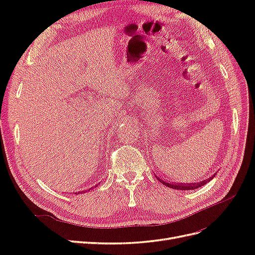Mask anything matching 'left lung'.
<instances>
[{
	"label": "left lung",
	"instance_id": "1",
	"mask_svg": "<svg viewBox=\"0 0 255 255\" xmlns=\"http://www.w3.org/2000/svg\"><path fill=\"white\" fill-rule=\"evenodd\" d=\"M215 174H216V173H215ZM215 174L212 175L211 177H208V179L203 180V181L199 182V183H173V182L170 183V182H167V181H164L163 179H160V177H158L156 174H154V175H155L156 179H157L161 184H164L165 186H167V187H169V188L179 189V190H190V189H197L198 187L204 186V185H205L206 183H208L211 180L214 179Z\"/></svg>",
	"mask_w": 255,
	"mask_h": 255
}]
</instances>
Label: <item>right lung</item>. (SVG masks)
I'll return each instance as SVG.
<instances>
[{
  "instance_id": "obj_1",
  "label": "right lung",
  "mask_w": 255,
  "mask_h": 255,
  "mask_svg": "<svg viewBox=\"0 0 255 255\" xmlns=\"http://www.w3.org/2000/svg\"><path fill=\"white\" fill-rule=\"evenodd\" d=\"M82 192H86V190H85V191H82ZM76 194H81V191H79V192H76ZM75 194V195H76Z\"/></svg>"
}]
</instances>
